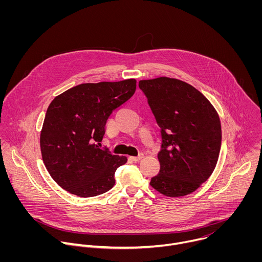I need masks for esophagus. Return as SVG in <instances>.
<instances>
[{"label": "esophagus", "instance_id": "34e87169", "mask_svg": "<svg viewBox=\"0 0 262 262\" xmlns=\"http://www.w3.org/2000/svg\"><path fill=\"white\" fill-rule=\"evenodd\" d=\"M144 158V155L143 154H140L139 156H137V157H133V160L134 161H140V160H142Z\"/></svg>", "mask_w": 262, "mask_h": 262}]
</instances>
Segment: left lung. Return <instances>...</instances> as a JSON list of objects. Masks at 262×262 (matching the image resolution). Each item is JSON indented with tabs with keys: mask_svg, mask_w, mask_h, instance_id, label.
<instances>
[{
	"mask_svg": "<svg viewBox=\"0 0 262 262\" xmlns=\"http://www.w3.org/2000/svg\"><path fill=\"white\" fill-rule=\"evenodd\" d=\"M162 134L160 173L150 185L168 197L195 192L217 163L222 129L215 108L192 85L161 77L139 82Z\"/></svg>",
	"mask_w": 262,
	"mask_h": 262,
	"instance_id": "left-lung-1",
	"label": "left lung"
}]
</instances>
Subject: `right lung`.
I'll return each instance as SVG.
<instances>
[{
    "label": "right lung",
    "mask_w": 262,
    "mask_h": 262,
    "mask_svg": "<svg viewBox=\"0 0 262 262\" xmlns=\"http://www.w3.org/2000/svg\"><path fill=\"white\" fill-rule=\"evenodd\" d=\"M137 81L87 83L72 87L50 103L40 133L43 163L62 189L94 197L113 188L115 172L127 162L101 147L105 123L135 93Z\"/></svg>",
    "instance_id": "1"
}]
</instances>
